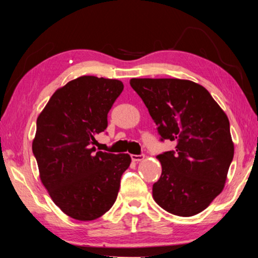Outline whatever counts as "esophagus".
I'll return each instance as SVG.
<instances>
[{
    "instance_id": "esophagus-1",
    "label": "esophagus",
    "mask_w": 258,
    "mask_h": 258,
    "mask_svg": "<svg viewBox=\"0 0 258 258\" xmlns=\"http://www.w3.org/2000/svg\"><path fill=\"white\" fill-rule=\"evenodd\" d=\"M131 159H132L133 162H140V161L145 159V155H134V154H132V155H131Z\"/></svg>"
}]
</instances>
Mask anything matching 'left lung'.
Masks as SVG:
<instances>
[{
    "mask_svg": "<svg viewBox=\"0 0 258 258\" xmlns=\"http://www.w3.org/2000/svg\"><path fill=\"white\" fill-rule=\"evenodd\" d=\"M162 140L175 151L157 155L162 174L153 198L167 212L192 217L224 190L234 156L229 120L201 84L179 79H131Z\"/></svg>",
    "mask_w": 258,
    "mask_h": 258,
    "instance_id": "8db88e82",
    "label": "left lung"
}]
</instances>
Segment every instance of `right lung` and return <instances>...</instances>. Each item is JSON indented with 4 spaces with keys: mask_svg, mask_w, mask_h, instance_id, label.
Returning <instances> with one entry per match:
<instances>
[{
    "mask_svg": "<svg viewBox=\"0 0 258 258\" xmlns=\"http://www.w3.org/2000/svg\"><path fill=\"white\" fill-rule=\"evenodd\" d=\"M124 89L121 81L84 75L55 90L37 118L32 141L39 177L68 217L95 220L116 202L128 154L96 152L95 136Z\"/></svg>",
    "mask_w": 258,
    "mask_h": 258,
    "instance_id": "right-lung-1",
    "label": "right lung"
}]
</instances>
